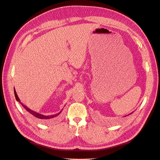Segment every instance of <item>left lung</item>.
Returning a JSON list of instances; mask_svg holds the SVG:
<instances>
[{
	"mask_svg": "<svg viewBox=\"0 0 160 160\" xmlns=\"http://www.w3.org/2000/svg\"><path fill=\"white\" fill-rule=\"evenodd\" d=\"M132 113H133V112H132V113H130V114H128V115H127V116H128V115H130V114H132ZM127 116H124V117H127Z\"/></svg>",
	"mask_w": 160,
	"mask_h": 160,
	"instance_id": "obj_1",
	"label": "left lung"
}]
</instances>
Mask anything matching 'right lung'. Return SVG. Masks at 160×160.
<instances>
[{
    "label": "right lung",
    "instance_id": "right-lung-1",
    "mask_svg": "<svg viewBox=\"0 0 160 160\" xmlns=\"http://www.w3.org/2000/svg\"><path fill=\"white\" fill-rule=\"evenodd\" d=\"M14 94H15V97L16 100H18V101L19 102H20V103L21 104V105L24 108V109H26V110H27L29 113H31L32 115H33V116H35L36 117H38V118L41 119V120H43V121H47V120H48V119H52V118H54V117H57L58 115H60V114L62 113V112L63 111V109H62V110H61L60 112H59V113H56V114H54V115H43V114H41V113H37V112H34V111H33V110H30V109L29 108L27 107L26 106H24L22 102H21L20 99H19V97H18V95H17V93H16V91H15V88H14Z\"/></svg>",
    "mask_w": 160,
    "mask_h": 160
}]
</instances>
